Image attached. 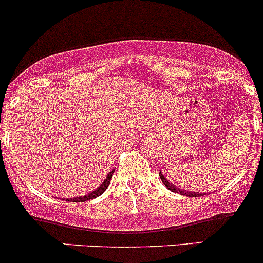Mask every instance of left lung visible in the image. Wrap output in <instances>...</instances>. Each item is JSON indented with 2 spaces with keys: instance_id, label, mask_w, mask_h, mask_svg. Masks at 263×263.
<instances>
[{
  "instance_id": "1",
  "label": "left lung",
  "mask_w": 263,
  "mask_h": 263,
  "mask_svg": "<svg viewBox=\"0 0 263 263\" xmlns=\"http://www.w3.org/2000/svg\"><path fill=\"white\" fill-rule=\"evenodd\" d=\"M262 121H263V119H262ZM159 176H160V180H162V182L164 183L165 187H167L168 190L173 191V193H178V194H181V195H186V196H200V195H205V193H204V194H203V193H196V191H194V193H193V191L181 190V189L176 187L175 185H171V183L168 182L167 178H165L164 176H163L162 172H159Z\"/></svg>"
}]
</instances>
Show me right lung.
I'll use <instances>...</instances> for the list:
<instances>
[{
    "mask_svg": "<svg viewBox=\"0 0 263 263\" xmlns=\"http://www.w3.org/2000/svg\"><path fill=\"white\" fill-rule=\"evenodd\" d=\"M113 173H114V170L110 171V172L108 173V176H106V178H105V180H104V182L101 183V185L99 186V187L96 189V190H93L92 193L87 194V195H85V196H77V198H70V199H67V200H69V202L80 203V202H86V200L93 199V198H98L99 195H101V194H103L104 191H105L106 189H108L109 183H110L111 177H113Z\"/></svg>",
    "mask_w": 263,
    "mask_h": 263,
    "instance_id": "right-lung-1",
    "label": "right lung"
}]
</instances>
